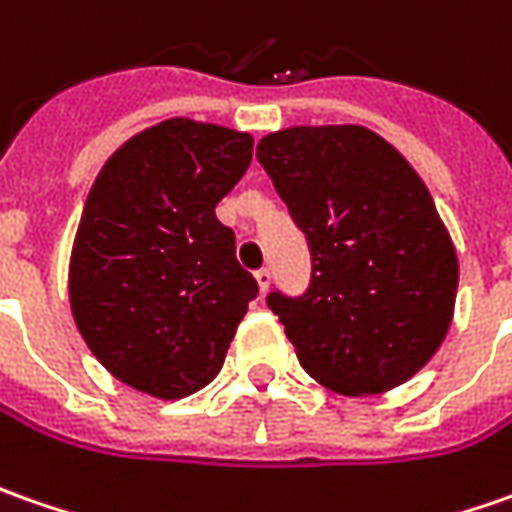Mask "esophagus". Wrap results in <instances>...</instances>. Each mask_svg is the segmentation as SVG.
Wrapping results in <instances>:
<instances>
[{
	"mask_svg": "<svg viewBox=\"0 0 512 512\" xmlns=\"http://www.w3.org/2000/svg\"><path fill=\"white\" fill-rule=\"evenodd\" d=\"M255 280H257V288H260V294H266L271 285V271L269 269L255 271Z\"/></svg>",
	"mask_w": 512,
	"mask_h": 512,
	"instance_id": "34e87169",
	"label": "esophagus"
}]
</instances>
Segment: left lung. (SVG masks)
<instances>
[{
  "instance_id": "obj_1",
  "label": "left lung",
  "mask_w": 512,
  "mask_h": 512,
  "mask_svg": "<svg viewBox=\"0 0 512 512\" xmlns=\"http://www.w3.org/2000/svg\"><path fill=\"white\" fill-rule=\"evenodd\" d=\"M257 162L311 246V288L269 294L305 373L350 398L406 384L446 339L460 283L429 187L364 125L274 131Z\"/></svg>"
}]
</instances>
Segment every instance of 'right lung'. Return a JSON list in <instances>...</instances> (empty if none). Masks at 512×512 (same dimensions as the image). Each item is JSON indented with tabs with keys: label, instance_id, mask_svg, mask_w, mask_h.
Listing matches in <instances>:
<instances>
[{
	"label": "right lung",
	"instance_id": "right-lung-1",
	"mask_svg": "<svg viewBox=\"0 0 512 512\" xmlns=\"http://www.w3.org/2000/svg\"><path fill=\"white\" fill-rule=\"evenodd\" d=\"M252 162V134L170 117L106 159L69 257L83 342L117 381L179 401L221 373L257 283L215 218Z\"/></svg>",
	"mask_w": 512,
	"mask_h": 512
}]
</instances>
